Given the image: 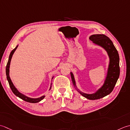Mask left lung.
<instances>
[{
  "label": "left lung",
  "mask_w": 130,
  "mask_h": 130,
  "mask_svg": "<svg viewBox=\"0 0 130 130\" xmlns=\"http://www.w3.org/2000/svg\"><path fill=\"white\" fill-rule=\"evenodd\" d=\"M90 40L93 43L102 46L107 52L110 58L107 76L103 86L95 94H87L80 92V94L90 100L99 99L109 94L115 87L120 76V58L118 51L111 40L103 34H96L90 36ZM71 79L74 86H76L73 73L71 72Z\"/></svg>",
  "instance_id": "8db88e82"
}]
</instances>
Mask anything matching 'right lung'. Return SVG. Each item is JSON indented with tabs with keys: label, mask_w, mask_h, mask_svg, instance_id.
<instances>
[{
	"label": "right lung",
	"mask_w": 130,
	"mask_h": 130,
	"mask_svg": "<svg viewBox=\"0 0 130 130\" xmlns=\"http://www.w3.org/2000/svg\"><path fill=\"white\" fill-rule=\"evenodd\" d=\"M18 47V45L15 47V48L12 50V52H10V54L9 55V59H8V63L7 64V66H6V75H7V80L8 81V83L9 85V86L10 87V89H11L12 92L14 94V95H16L17 96L19 97L20 98L22 99V100H25V101L27 102H29V103H38L39 102H40L41 100H43L45 96H43L40 98H36V99H32V98H28L27 96H25V95H23L22 94L20 93V92L18 91L16 89V88L14 87V86L13 85V84L12 83V82L10 80V77H9V66H10V60H11L12 59V55L14 53V52H15V50H16L17 47ZM51 85H52V84H51ZM51 89V87H50V90Z\"/></svg>",
	"instance_id": "1"
}]
</instances>
